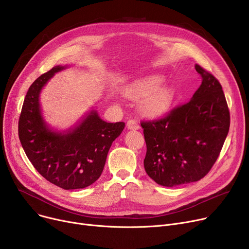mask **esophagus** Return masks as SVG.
Returning <instances> with one entry per match:
<instances>
[{
	"label": "esophagus",
	"instance_id": "esophagus-1",
	"mask_svg": "<svg viewBox=\"0 0 249 249\" xmlns=\"http://www.w3.org/2000/svg\"><path fill=\"white\" fill-rule=\"evenodd\" d=\"M127 128L130 129V130H138L140 128L138 122L134 119H130L128 122H127Z\"/></svg>",
	"mask_w": 249,
	"mask_h": 249
}]
</instances>
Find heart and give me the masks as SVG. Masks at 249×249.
I'll return each instance as SVG.
<instances>
[{
  "label": "heart",
  "mask_w": 249,
  "mask_h": 249,
  "mask_svg": "<svg viewBox=\"0 0 249 249\" xmlns=\"http://www.w3.org/2000/svg\"><path fill=\"white\" fill-rule=\"evenodd\" d=\"M163 82L160 76H149L126 90V95L137 100L146 97L141 103V111L148 117H158L166 112L173 100V91L169 87H159Z\"/></svg>",
  "instance_id": "obj_1"
}]
</instances>
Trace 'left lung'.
Here are the masks:
<instances>
[{
	"label": "left lung",
	"mask_w": 249,
	"mask_h": 249,
	"mask_svg": "<svg viewBox=\"0 0 249 249\" xmlns=\"http://www.w3.org/2000/svg\"><path fill=\"white\" fill-rule=\"evenodd\" d=\"M191 100L164 117L142 121L144 168L157 184L173 187L203 178L217 160L229 131L230 114L219 81L201 66Z\"/></svg>",
	"instance_id": "1"
}]
</instances>
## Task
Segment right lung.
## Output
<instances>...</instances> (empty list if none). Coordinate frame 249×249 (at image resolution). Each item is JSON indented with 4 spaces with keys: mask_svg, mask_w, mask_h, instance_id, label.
Listing matches in <instances>:
<instances>
[{
    "mask_svg": "<svg viewBox=\"0 0 249 249\" xmlns=\"http://www.w3.org/2000/svg\"><path fill=\"white\" fill-rule=\"evenodd\" d=\"M65 68L55 66L30 86L19 118V138L35 169L56 186L70 190L85 188L100 177L109 149L125 123H107L93 110L66 133L49 129L41 115L39 95L54 74Z\"/></svg>",
    "mask_w": 249,
    "mask_h": 249,
    "instance_id": "1",
    "label": "right lung"
}]
</instances>
